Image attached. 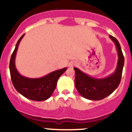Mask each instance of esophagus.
Listing matches in <instances>:
<instances>
[{
    "label": "esophagus",
    "instance_id": "1",
    "mask_svg": "<svg viewBox=\"0 0 132 132\" xmlns=\"http://www.w3.org/2000/svg\"><path fill=\"white\" fill-rule=\"evenodd\" d=\"M74 65H75V63H74V62H71L69 64V67H73Z\"/></svg>",
    "mask_w": 132,
    "mask_h": 132
}]
</instances>
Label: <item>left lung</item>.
<instances>
[{"label":"left lung","mask_w":132,"mask_h":132,"mask_svg":"<svg viewBox=\"0 0 132 132\" xmlns=\"http://www.w3.org/2000/svg\"><path fill=\"white\" fill-rule=\"evenodd\" d=\"M109 37L115 44L118 54L117 67L113 74L104 79H96L82 73L79 69L74 68L75 87L79 94L85 98L91 101L102 100L112 94L120 85L124 65V57L118 41L111 35Z\"/></svg>","instance_id":"1"}]
</instances>
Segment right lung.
Here are the masks:
<instances>
[{
  "mask_svg": "<svg viewBox=\"0 0 132 132\" xmlns=\"http://www.w3.org/2000/svg\"><path fill=\"white\" fill-rule=\"evenodd\" d=\"M24 34L21 36L16 45L10 61V73L11 80L16 90L27 98L35 101H43L48 99L53 94L60 76L67 68L57 70L41 78L31 79L21 75L15 66V57L18 45Z\"/></svg>",
  "mask_w": 132,
  "mask_h": 132,
  "instance_id": "right-lung-1",
  "label": "right lung"
}]
</instances>
